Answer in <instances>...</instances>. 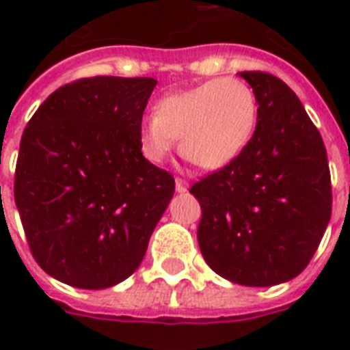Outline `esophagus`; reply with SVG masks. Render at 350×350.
I'll use <instances>...</instances> for the list:
<instances>
[{
	"label": "esophagus",
	"instance_id": "esophagus-1",
	"mask_svg": "<svg viewBox=\"0 0 350 350\" xmlns=\"http://www.w3.org/2000/svg\"><path fill=\"white\" fill-rule=\"evenodd\" d=\"M187 189H189V183L183 178H176V192H187Z\"/></svg>",
	"mask_w": 350,
	"mask_h": 350
}]
</instances>
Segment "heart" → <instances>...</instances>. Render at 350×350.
<instances>
[{
  "label": "heart",
  "instance_id": "obj_1",
  "mask_svg": "<svg viewBox=\"0 0 350 350\" xmlns=\"http://www.w3.org/2000/svg\"><path fill=\"white\" fill-rule=\"evenodd\" d=\"M258 100L249 85L236 78H218L194 89L167 96L143 121V154L161 161L180 139V152L200 169H224L254 134Z\"/></svg>",
  "mask_w": 350,
  "mask_h": 350
}]
</instances>
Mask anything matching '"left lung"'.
Segmentation results:
<instances>
[{
	"instance_id": "8db88e82",
	"label": "left lung",
	"mask_w": 350,
	"mask_h": 350,
	"mask_svg": "<svg viewBox=\"0 0 350 350\" xmlns=\"http://www.w3.org/2000/svg\"><path fill=\"white\" fill-rule=\"evenodd\" d=\"M258 100L243 152L191 187L200 205L198 243L207 265L247 287L288 282L309 265L332 211L320 132L287 83L245 70Z\"/></svg>"
}]
</instances>
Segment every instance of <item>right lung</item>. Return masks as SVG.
<instances>
[{
  "instance_id": "right-lung-1",
  "label": "right lung",
  "mask_w": 350,
  "mask_h": 350,
  "mask_svg": "<svg viewBox=\"0 0 350 350\" xmlns=\"http://www.w3.org/2000/svg\"><path fill=\"white\" fill-rule=\"evenodd\" d=\"M154 78L96 76L54 90L19 143L14 200L38 265L78 288L136 271L174 194L143 158L139 131Z\"/></svg>"
}]
</instances>
